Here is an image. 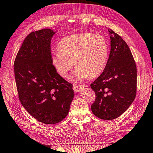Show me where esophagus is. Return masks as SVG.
<instances>
[{"mask_svg": "<svg viewBox=\"0 0 153 153\" xmlns=\"http://www.w3.org/2000/svg\"><path fill=\"white\" fill-rule=\"evenodd\" d=\"M84 85L74 84L73 87V89L74 91H75V92H79L82 91V89H84Z\"/></svg>", "mask_w": 153, "mask_h": 153, "instance_id": "1", "label": "esophagus"}]
</instances>
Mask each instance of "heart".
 <instances>
[{"label":"heart","instance_id":"b5f03b06","mask_svg":"<svg viewBox=\"0 0 153 153\" xmlns=\"http://www.w3.org/2000/svg\"><path fill=\"white\" fill-rule=\"evenodd\" d=\"M52 63L59 75L66 78L75 64L74 78L85 80L103 71L107 62L108 48L105 37L90 32L69 35L58 45Z\"/></svg>","mask_w":153,"mask_h":153}]
</instances>
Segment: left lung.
<instances>
[{
  "mask_svg": "<svg viewBox=\"0 0 153 153\" xmlns=\"http://www.w3.org/2000/svg\"><path fill=\"white\" fill-rule=\"evenodd\" d=\"M110 52L103 73L91 84L96 94L92 113L103 120L119 117L133 103L137 93V67L131 50L112 30Z\"/></svg>",
  "mask_w": 153,
  "mask_h": 153,
  "instance_id": "1",
  "label": "left lung"
}]
</instances>
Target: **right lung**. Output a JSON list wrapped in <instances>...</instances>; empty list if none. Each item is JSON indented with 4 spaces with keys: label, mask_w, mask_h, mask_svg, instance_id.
<instances>
[{
    "label": "right lung",
    "mask_w": 153,
    "mask_h": 153,
    "mask_svg": "<svg viewBox=\"0 0 153 153\" xmlns=\"http://www.w3.org/2000/svg\"><path fill=\"white\" fill-rule=\"evenodd\" d=\"M50 29L32 32L23 42L14 63L18 98L25 109L38 121L61 122L74 98L73 85L57 73L52 63Z\"/></svg>",
    "instance_id": "add662e5"
}]
</instances>
